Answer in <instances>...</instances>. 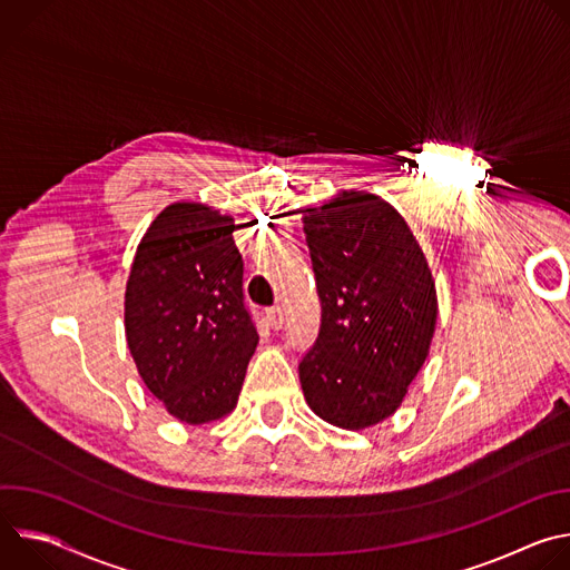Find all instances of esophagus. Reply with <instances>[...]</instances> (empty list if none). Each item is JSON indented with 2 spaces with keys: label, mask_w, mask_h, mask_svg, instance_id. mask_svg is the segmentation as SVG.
I'll list each match as a JSON object with an SVG mask.
<instances>
[{
  "label": "esophagus",
  "mask_w": 570,
  "mask_h": 570,
  "mask_svg": "<svg viewBox=\"0 0 570 570\" xmlns=\"http://www.w3.org/2000/svg\"><path fill=\"white\" fill-rule=\"evenodd\" d=\"M266 320H268V324H271V327H273L275 332H279L282 324H284V311H282L279 306H275V308H271V311L266 313Z\"/></svg>",
  "instance_id": "obj_1"
}]
</instances>
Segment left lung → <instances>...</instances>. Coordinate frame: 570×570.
Segmentation results:
<instances>
[{
	"label": "left lung",
	"instance_id": "left-lung-1",
	"mask_svg": "<svg viewBox=\"0 0 570 570\" xmlns=\"http://www.w3.org/2000/svg\"><path fill=\"white\" fill-rule=\"evenodd\" d=\"M322 308L299 363L308 409L345 431L396 413L438 322L435 279L405 218L370 191H338L302 212Z\"/></svg>",
	"mask_w": 570,
	"mask_h": 570
}]
</instances>
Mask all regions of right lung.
Returning <instances> with one entry per match:
<instances>
[{
  "instance_id": "right-lung-1",
  "label": "right lung",
  "mask_w": 570,
  "mask_h": 570,
  "mask_svg": "<svg viewBox=\"0 0 570 570\" xmlns=\"http://www.w3.org/2000/svg\"><path fill=\"white\" fill-rule=\"evenodd\" d=\"M234 218L178 200L144 232L124 297L130 356L146 387L183 424L236 409L259 336L243 304Z\"/></svg>"
}]
</instances>
